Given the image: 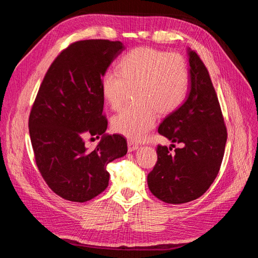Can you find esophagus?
Masks as SVG:
<instances>
[{
	"instance_id": "esophagus-1",
	"label": "esophagus",
	"mask_w": 258,
	"mask_h": 258,
	"mask_svg": "<svg viewBox=\"0 0 258 258\" xmlns=\"http://www.w3.org/2000/svg\"><path fill=\"white\" fill-rule=\"evenodd\" d=\"M138 147H139V145L137 143H135L134 141H131V140H129V141H128V151L129 152L136 151Z\"/></svg>"
}]
</instances>
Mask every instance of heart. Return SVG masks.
I'll use <instances>...</instances> for the list:
<instances>
[{
  "instance_id": "b5f03b06",
  "label": "heart",
  "mask_w": 258,
  "mask_h": 258,
  "mask_svg": "<svg viewBox=\"0 0 258 258\" xmlns=\"http://www.w3.org/2000/svg\"><path fill=\"white\" fill-rule=\"evenodd\" d=\"M189 85L188 66L181 54L139 47L120 59L119 70H106L101 80V95L108 106L118 110L130 90H136L138 103L113 116L112 128L117 134L139 141L154 128L157 112L171 114L183 105Z\"/></svg>"
}]
</instances>
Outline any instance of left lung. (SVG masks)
<instances>
[{
    "label": "left lung",
    "instance_id": "1",
    "mask_svg": "<svg viewBox=\"0 0 258 258\" xmlns=\"http://www.w3.org/2000/svg\"><path fill=\"white\" fill-rule=\"evenodd\" d=\"M190 91L184 104L169 114L158 132L181 144L157 146V162L147 175L148 188L166 204L181 205L201 197L220 172L227 129L207 67L189 51Z\"/></svg>",
    "mask_w": 258,
    "mask_h": 258
}]
</instances>
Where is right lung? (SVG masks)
<instances>
[{
	"instance_id": "right-lung-1",
	"label": "right lung",
	"mask_w": 258,
	"mask_h": 258,
	"mask_svg": "<svg viewBox=\"0 0 258 258\" xmlns=\"http://www.w3.org/2000/svg\"><path fill=\"white\" fill-rule=\"evenodd\" d=\"M123 50L119 41L85 40L70 44L52 61L31 108L29 132L38 171L61 198L85 202L108 185L106 166L127 154L120 135L103 136L95 150L86 138L107 128L101 80Z\"/></svg>"
}]
</instances>
